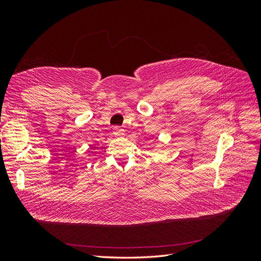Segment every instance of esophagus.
I'll list each match as a JSON object with an SVG mask.
<instances>
[{"instance_id": "34e87169", "label": "esophagus", "mask_w": 261, "mask_h": 261, "mask_svg": "<svg viewBox=\"0 0 261 261\" xmlns=\"http://www.w3.org/2000/svg\"><path fill=\"white\" fill-rule=\"evenodd\" d=\"M113 134L115 136H124V129H122L120 126H115L113 128Z\"/></svg>"}]
</instances>
